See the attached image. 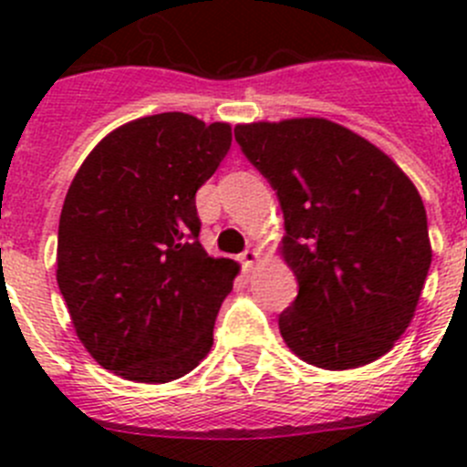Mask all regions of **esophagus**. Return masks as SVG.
Wrapping results in <instances>:
<instances>
[{"label":"esophagus","mask_w":467,"mask_h":467,"mask_svg":"<svg viewBox=\"0 0 467 467\" xmlns=\"http://www.w3.org/2000/svg\"><path fill=\"white\" fill-rule=\"evenodd\" d=\"M239 260H242V264H244V271L251 273L253 268H255V264L262 260V255H260V251H255V248H246V251L242 253V257H239Z\"/></svg>","instance_id":"obj_1"}]
</instances>
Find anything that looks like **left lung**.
<instances>
[{
    "label": "left lung",
    "instance_id": "obj_1",
    "mask_svg": "<svg viewBox=\"0 0 467 467\" xmlns=\"http://www.w3.org/2000/svg\"><path fill=\"white\" fill-rule=\"evenodd\" d=\"M234 140L285 214L277 253L298 280V298L280 314L286 348L325 370L379 359L416 317L431 264L411 178L323 117L237 124Z\"/></svg>",
    "mask_w": 467,
    "mask_h": 467
}]
</instances>
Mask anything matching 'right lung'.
Returning <instances> with one entry per match:
<instances>
[{
    "mask_svg": "<svg viewBox=\"0 0 467 467\" xmlns=\"http://www.w3.org/2000/svg\"><path fill=\"white\" fill-rule=\"evenodd\" d=\"M230 142L228 121L140 117L94 146L69 185L56 280L78 341L119 378L164 384L210 352L239 264L201 246L194 196Z\"/></svg>",
    "mask_w": 467,
    "mask_h": 467,
    "instance_id": "1",
    "label": "right lung"
}]
</instances>
